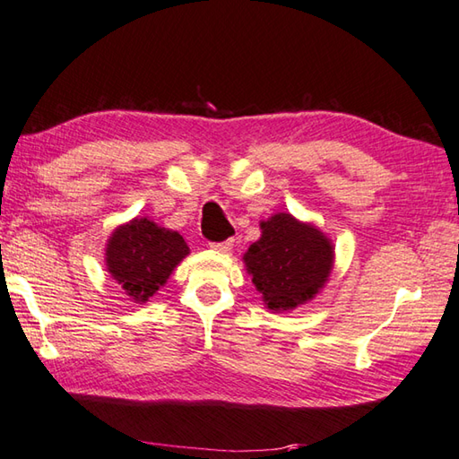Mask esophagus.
I'll return each mask as SVG.
<instances>
[{"label":"esophagus","mask_w":459,"mask_h":459,"mask_svg":"<svg viewBox=\"0 0 459 459\" xmlns=\"http://www.w3.org/2000/svg\"><path fill=\"white\" fill-rule=\"evenodd\" d=\"M213 249H218V252H230V249L233 247V239H223V241H213V244H210Z\"/></svg>","instance_id":"esophagus-1"}]
</instances>
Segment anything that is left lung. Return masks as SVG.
<instances>
[{
    "instance_id": "1",
    "label": "left lung",
    "mask_w": 459,
    "mask_h": 459,
    "mask_svg": "<svg viewBox=\"0 0 459 459\" xmlns=\"http://www.w3.org/2000/svg\"><path fill=\"white\" fill-rule=\"evenodd\" d=\"M244 262L267 307L293 309L325 283L333 247L319 230L278 213L262 223V238L247 247Z\"/></svg>"
}]
</instances>
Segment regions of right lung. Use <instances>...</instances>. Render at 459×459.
<instances>
[{"label": "right lung", "mask_w": 459, "mask_h": 459, "mask_svg": "<svg viewBox=\"0 0 459 459\" xmlns=\"http://www.w3.org/2000/svg\"><path fill=\"white\" fill-rule=\"evenodd\" d=\"M189 254L178 231L158 228L148 218L117 228L108 241V272L135 301H148Z\"/></svg>", "instance_id": "right-lung-1"}]
</instances>
